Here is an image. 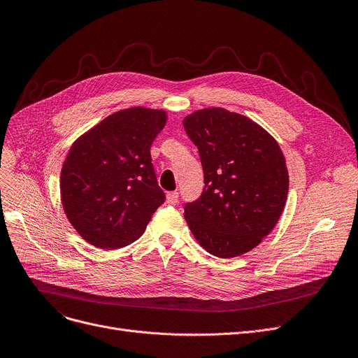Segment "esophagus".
<instances>
[{"mask_svg": "<svg viewBox=\"0 0 358 358\" xmlns=\"http://www.w3.org/2000/svg\"><path fill=\"white\" fill-rule=\"evenodd\" d=\"M167 202L170 203V206H176V203L178 202V192L177 191L169 192L167 194Z\"/></svg>", "mask_w": 358, "mask_h": 358, "instance_id": "1", "label": "esophagus"}]
</instances>
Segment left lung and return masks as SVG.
<instances>
[{
  "label": "left lung",
  "mask_w": 358,
  "mask_h": 358,
  "mask_svg": "<svg viewBox=\"0 0 358 358\" xmlns=\"http://www.w3.org/2000/svg\"><path fill=\"white\" fill-rule=\"evenodd\" d=\"M196 145L203 191L184 206L198 243L218 258L258 246L279 221L289 174L276 140L250 119L221 108L202 109L182 122Z\"/></svg>",
  "instance_id": "left-lung-1"
}]
</instances>
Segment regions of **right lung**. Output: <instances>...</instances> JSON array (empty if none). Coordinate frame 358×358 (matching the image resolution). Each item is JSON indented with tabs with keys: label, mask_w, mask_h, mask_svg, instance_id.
Listing matches in <instances>:
<instances>
[{
	"label": "right lung",
	"mask_w": 358,
	"mask_h": 358,
	"mask_svg": "<svg viewBox=\"0 0 358 358\" xmlns=\"http://www.w3.org/2000/svg\"><path fill=\"white\" fill-rule=\"evenodd\" d=\"M166 122L164 110L130 108L72 144L61 173V198L69 222L90 245H130L166 201L150 156Z\"/></svg>",
	"instance_id": "1"
}]
</instances>
